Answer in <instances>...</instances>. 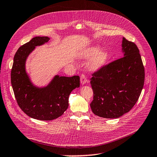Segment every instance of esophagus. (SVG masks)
Here are the masks:
<instances>
[{"instance_id":"obj_1","label":"esophagus","mask_w":157,"mask_h":157,"mask_svg":"<svg viewBox=\"0 0 157 157\" xmlns=\"http://www.w3.org/2000/svg\"><path fill=\"white\" fill-rule=\"evenodd\" d=\"M80 81H81V83L83 84V85L86 83L89 82V81L87 80V78H86L85 75L83 74H81V75H80Z\"/></svg>"}]
</instances>
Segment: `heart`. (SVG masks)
<instances>
[{
  "mask_svg": "<svg viewBox=\"0 0 157 157\" xmlns=\"http://www.w3.org/2000/svg\"><path fill=\"white\" fill-rule=\"evenodd\" d=\"M100 49L98 47H94L87 49L84 52V54L86 57H90L96 55L89 63L90 68L93 70H97L102 67L109 59L108 52L103 51L99 53Z\"/></svg>",
  "mask_w": 157,
  "mask_h": 157,
  "instance_id": "obj_1",
  "label": "heart"
}]
</instances>
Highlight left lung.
Segmentation results:
<instances>
[{
	"mask_svg": "<svg viewBox=\"0 0 157 157\" xmlns=\"http://www.w3.org/2000/svg\"><path fill=\"white\" fill-rule=\"evenodd\" d=\"M122 48L123 57L103 66L90 78V108L100 117L118 118L128 112L144 87L145 69L137 45L123 38Z\"/></svg>",
	"mask_w": 157,
	"mask_h": 157,
	"instance_id": "left-lung-1",
	"label": "left lung"
}]
</instances>
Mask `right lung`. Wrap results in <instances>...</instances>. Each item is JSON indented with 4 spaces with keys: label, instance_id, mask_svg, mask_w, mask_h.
<instances>
[{
    "label": "right lung",
    "instance_id": "obj_1",
    "mask_svg": "<svg viewBox=\"0 0 157 157\" xmlns=\"http://www.w3.org/2000/svg\"><path fill=\"white\" fill-rule=\"evenodd\" d=\"M47 36H36L21 45L13 57L11 83L19 108L29 117L41 121H51L61 116L68 107V97L79 87L78 75L65 77L55 75L43 88L35 87L25 70V61L35 47L48 42Z\"/></svg>",
    "mask_w": 157,
    "mask_h": 157
}]
</instances>
